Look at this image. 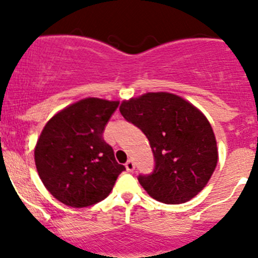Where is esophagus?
<instances>
[{"label": "esophagus", "mask_w": 258, "mask_h": 258, "mask_svg": "<svg viewBox=\"0 0 258 258\" xmlns=\"http://www.w3.org/2000/svg\"><path fill=\"white\" fill-rule=\"evenodd\" d=\"M124 166H126V170L128 171V172H132V171L135 170V162L132 160H128L126 163H124Z\"/></svg>", "instance_id": "esophagus-1"}]
</instances>
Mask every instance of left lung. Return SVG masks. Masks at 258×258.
<instances>
[{"label": "left lung", "mask_w": 258, "mask_h": 258, "mask_svg": "<svg viewBox=\"0 0 258 258\" xmlns=\"http://www.w3.org/2000/svg\"><path fill=\"white\" fill-rule=\"evenodd\" d=\"M119 112L150 142L155 168L137 178L151 197L163 204H183L206 186L218 153L215 134L204 113L167 92L123 101Z\"/></svg>", "instance_id": "1"}]
</instances>
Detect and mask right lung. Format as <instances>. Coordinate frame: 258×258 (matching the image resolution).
Instances as JSON below:
<instances>
[{"label": "right lung", "mask_w": 258, "mask_h": 258, "mask_svg": "<svg viewBox=\"0 0 258 258\" xmlns=\"http://www.w3.org/2000/svg\"><path fill=\"white\" fill-rule=\"evenodd\" d=\"M117 101L86 98L54 114L35 148L38 176L49 194L71 207H88L110 195L122 171L103 131Z\"/></svg>", "instance_id": "add662e5"}]
</instances>
